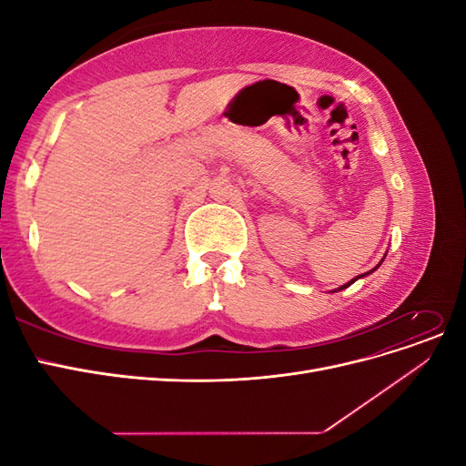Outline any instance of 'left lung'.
Wrapping results in <instances>:
<instances>
[{
	"mask_svg": "<svg viewBox=\"0 0 466 466\" xmlns=\"http://www.w3.org/2000/svg\"><path fill=\"white\" fill-rule=\"evenodd\" d=\"M371 272H373V270H371ZM368 274H370V272H368ZM358 278H360V276H358ZM358 278H354V279H351V281H348V284H346V286H342L340 289H344V288H348V286H351V284H354V281H356Z\"/></svg>",
	"mask_w": 466,
	"mask_h": 466,
	"instance_id": "1",
	"label": "left lung"
}]
</instances>
